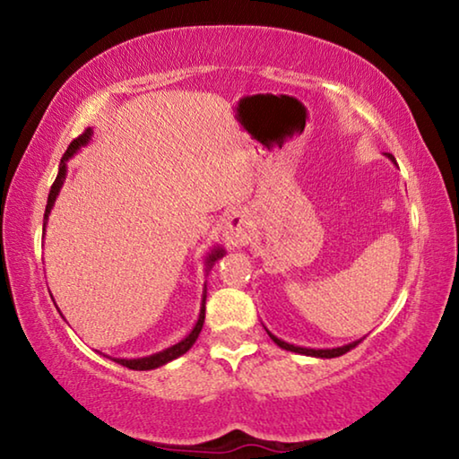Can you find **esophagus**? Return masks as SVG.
<instances>
[{"instance_id": "34e87169", "label": "esophagus", "mask_w": 459, "mask_h": 459, "mask_svg": "<svg viewBox=\"0 0 459 459\" xmlns=\"http://www.w3.org/2000/svg\"><path fill=\"white\" fill-rule=\"evenodd\" d=\"M251 238V222L243 212H232L224 224V240L232 248H240Z\"/></svg>"}]
</instances>
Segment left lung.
Masks as SVG:
<instances>
[{
  "label": "left lung",
  "mask_w": 459,
  "mask_h": 459,
  "mask_svg": "<svg viewBox=\"0 0 459 459\" xmlns=\"http://www.w3.org/2000/svg\"><path fill=\"white\" fill-rule=\"evenodd\" d=\"M388 160L393 161V164H397V161H394V158L391 153H385ZM267 330V328H265ZM267 333H269V338L275 342V344L279 346V348H283V351H290V352H298V354H304V356H314V359H336V356H342V354H346L348 351H352L354 346H359L360 344V340H354V342H351V344H344V346H336V348H304V346H295V344H290V342H285V340H281V338H277L275 333H271L269 330H267Z\"/></svg>",
  "instance_id": "left-lung-1"
}]
</instances>
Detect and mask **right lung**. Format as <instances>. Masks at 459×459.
<instances>
[{
  "instance_id": "obj_1",
  "label": "right lung",
  "mask_w": 459,
  "mask_h": 459,
  "mask_svg": "<svg viewBox=\"0 0 459 459\" xmlns=\"http://www.w3.org/2000/svg\"><path fill=\"white\" fill-rule=\"evenodd\" d=\"M91 137H92V129H91V127L84 129V134L76 137L74 142H73L71 145H68V150L65 152V155H62L60 166H58V176H56V180H54V184H52L50 194H48V204H46V212H44V232H46V222H48V216H50V211H52L54 202H56L58 194H60V188H62V184H65V180H66V161L71 160L73 155L81 150V147L87 145V143L91 142ZM222 255H224V248H222V247L216 245L214 248H211V253H208L206 259H204L206 273L212 269V265H214L216 261L222 259ZM204 314H206V283H204V290H202V301H200L198 320H196V324H194V328L190 330L188 336L178 342V344L166 348V351L155 352V354H150V356H143V359H113V360L117 362V364H123V367H127V368H131V370H153V368H158V367H164V364L172 362L174 359H178V356L186 354V352H188L190 348L194 346V342H196L198 333H200V330H202V325H204Z\"/></svg>"
}]
</instances>
